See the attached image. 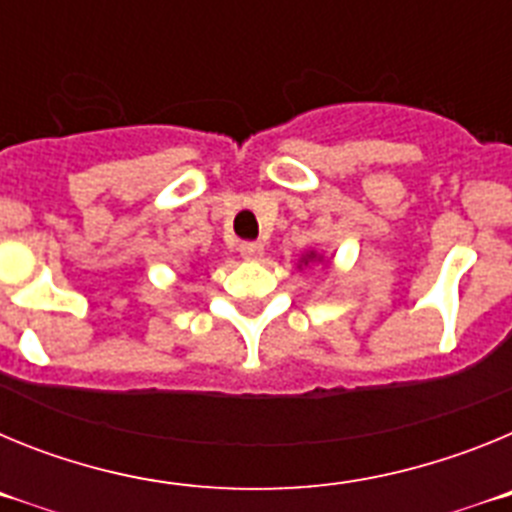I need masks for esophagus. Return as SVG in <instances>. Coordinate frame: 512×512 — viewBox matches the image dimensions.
I'll list each match as a JSON object with an SVG mask.
<instances>
[{
  "label": "esophagus",
  "mask_w": 512,
  "mask_h": 512,
  "mask_svg": "<svg viewBox=\"0 0 512 512\" xmlns=\"http://www.w3.org/2000/svg\"><path fill=\"white\" fill-rule=\"evenodd\" d=\"M241 256L246 261H259L261 256H264V246L256 241H248V243H241Z\"/></svg>",
  "instance_id": "1"
}]
</instances>
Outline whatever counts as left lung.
I'll return each instance as SVG.
<instances>
[{
    "label": "left lung",
    "mask_w": 512,
    "mask_h": 512,
    "mask_svg": "<svg viewBox=\"0 0 512 512\" xmlns=\"http://www.w3.org/2000/svg\"><path fill=\"white\" fill-rule=\"evenodd\" d=\"M312 259H315V261H318V253H312V251H310V253H307V256H302V261H300V266H302V264H305V266H307V261H312Z\"/></svg>",
    "instance_id": "1"
}]
</instances>
